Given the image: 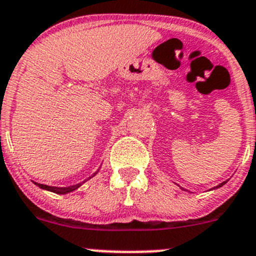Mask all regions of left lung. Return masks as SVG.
Masks as SVG:
<instances>
[{
  "instance_id": "8db88e82",
  "label": "left lung",
  "mask_w": 256,
  "mask_h": 256,
  "mask_svg": "<svg viewBox=\"0 0 256 256\" xmlns=\"http://www.w3.org/2000/svg\"><path fill=\"white\" fill-rule=\"evenodd\" d=\"M226 182H228V180H226V181H222V184H219V185H216V186H215V188H210V190H214V188H222V185H225V184H226ZM182 188V190H186V188Z\"/></svg>"
}]
</instances>
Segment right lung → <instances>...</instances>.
<instances>
[{
	"label": "right lung",
	"mask_w": 256,
	"mask_h": 256,
	"mask_svg": "<svg viewBox=\"0 0 256 256\" xmlns=\"http://www.w3.org/2000/svg\"><path fill=\"white\" fill-rule=\"evenodd\" d=\"M98 171L96 172H94L92 175L90 176L88 178H86L85 181H82V182L80 184H76V185H71V186H66V188H58V186H50V185H44V184H38V182H34V185L38 186L40 188H42V190H47V191H51V192H54V194H61V195H65V194H68V192H72V191L78 190V188H80L81 185H82L84 182H86L88 180H90L91 178H94V176L98 174Z\"/></svg>",
	"instance_id": "1"
}]
</instances>
